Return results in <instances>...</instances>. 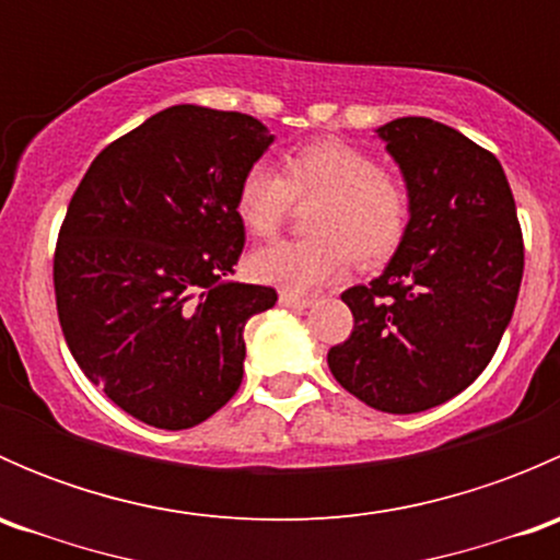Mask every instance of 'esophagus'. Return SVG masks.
<instances>
[{
    "label": "esophagus",
    "mask_w": 560,
    "mask_h": 560,
    "mask_svg": "<svg viewBox=\"0 0 560 560\" xmlns=\"http://www.w3.org/2000/svg\"><path fill=\"white\" fill-rule=\"evenodd\" d=\"M279 303L284 308H308L314 303V298H306V295H295V292H287L281 290L279 292Z\"/></svg>",
    "instance_id": "1"
}]
</instances>
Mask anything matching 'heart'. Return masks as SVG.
<instances>
[{"mask_svg": "<svg viewBox=\"0 0 560 560\" xmlns=\"http://www.w3.org/2000/svg\"><path fill=\"white\" fill-rule=\"evenodd\" d=\"M292 202H312L301 241H279L248 257L262 284L306 292L338 279L352 262L385 265L411 224V195L398 175L382 171L369 151L343 140H316L287 151L279 173L254 165L235 189V213L257 238L290 217Z\"/></svg>", "mask_w": 560, "mask_h": 560, "instance_id": "heart-1", "label": "heart"}]
</instances>
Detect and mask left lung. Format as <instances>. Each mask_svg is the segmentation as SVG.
<instances>
[{"mask_svg":"<svg viewBox=\"0 0 560 560\" xmlns=\"http://www.w3.org/2000/svg\"><path fill=\"white\" fill-rule=\"evenodd\" d=\"M376 132L404 173L411 224L385 273L341 295L354 327L327 365L371 409L415 415L488 369L521 292L523 233L488 149L422 116Z\"/></svg>","mask_w":560,"mask_h":560,"instance_id":"8db88e82","label":"left lung"}]
</instances>
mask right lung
I'll return each mask as SVG.
<instances>
[{"mask_svg":"<svg viewBox=\"0 0 560 560\" xmlns=\"http://www.w3.org/2000/svg\"><path fill=\"white\" fill-rule=\"evenodd\" d=\"M270 143L246 113L173 105L105 145L67 206L61 332L83 374L145 425L195 428L238 393L244 327L276 290L228 281L246 241L235 189Z\"/></svg>","mask_w":560,"mask_h":560,"instance_id":"1","label":"right lung"}]
</instances>
